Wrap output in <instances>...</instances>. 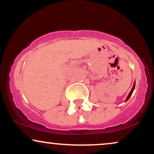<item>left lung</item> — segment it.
<instances>
[{"label":"left lung","mask_w":154,"mask_h":154,"mask_svg":"<svg viewBox=\"0 0 154 154\" xmlns=\"http://www.w3.org/2000/svg\"><path fill=\"white\" fill-rule=\"evenodd\" d=\"M135 83H134V85H133V87H132V90H131V91H130V93H129V95H128V98H127V99H126V101H127V100H128L129 99V98H130V97H131V95H132V92H133L134 89H135Z\"/></svg>","instance_id":"left-lung-1"}]
</instances>
